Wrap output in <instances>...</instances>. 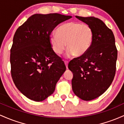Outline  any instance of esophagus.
Listing matches in <instances>:
<instances>
[{
    "label": "esophagus",
    "mask_w": 124,
    "mask_h": 124,
    "mask_svg": "<svg viewBox=\"0 0 124 124\" xmlns=\"http://www.w3.org/2000/svg\"><path fill=\"white\" fill-rule=\"evenodd\" d=\"M64 63H65V65H66V68L67 69H68V63H69V62H68L67 61H64Z\"/></svg>",
    "instance_id": "esophagus-1"
}]
</instances>
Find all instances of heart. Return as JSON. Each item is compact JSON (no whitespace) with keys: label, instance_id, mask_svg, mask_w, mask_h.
Wrapping results in <instances>:
<instances>
[{"label":"heart","instance_id":"1","mask_svg":"<svg viewBox=\"0 0 124 124\" xmlns=\"http://www.w3.org/2000/svg\"><path fill=\"white\" fill-rule=\"evenodd\" d=\"M57 33L49 36L53 50L56 54H62L66 48L67 54L80 57L87 53L93 40V29L88 24L71 22L58 27Z\"/></svg>","mask_w":124,"mask_h":124}]
</instances>
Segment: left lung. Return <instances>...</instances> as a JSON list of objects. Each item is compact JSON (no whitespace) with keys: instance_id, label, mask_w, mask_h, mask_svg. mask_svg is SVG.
Here are the masks:
<instances>
[{"instance_id":"1","label":"left lung","mask_w":124,"mask_h":124,"mask_svg":"<svg viewBox=\"0 0 124 124\" xmlns=\"http://www.w3.org/2000/svg\"><path fill=\"white\" fill-rule=\"evenodd\" d=\"M76 17L92 28L93 40L87 53L74 58L68 67L73 73L74 93L81 100L90 101L102 95L111 85L116 71L117 49L113 32L102 20Z\"/></svg>"}]
</instances>
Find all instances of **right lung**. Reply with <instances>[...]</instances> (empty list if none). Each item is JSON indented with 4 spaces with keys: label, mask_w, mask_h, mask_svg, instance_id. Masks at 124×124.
Wrapping results in <instances>:
<instances>
[{
    "label": "right lung",
    "mask_w": 124,
    "mask_h": 124,
    "mask_svg": "<svg viewBox=\"0 0 124 124\" xmlns=\"http://www.w3.org/2000/svg\"><path fill=\"white\" fill-rule=\"evenodd\" d=\"M71 17L58 13L35 14L15 32L10 49L11 74L16 87L30 100L46 99L66 71L51 48L49 36L58 24Z\"/></svg>",
    "instance_id": "1"
}]
</instances>
